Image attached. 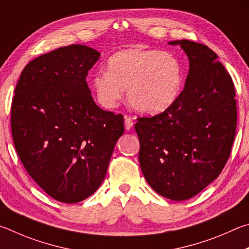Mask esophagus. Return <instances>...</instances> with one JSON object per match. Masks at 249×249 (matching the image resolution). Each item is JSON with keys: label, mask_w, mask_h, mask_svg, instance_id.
Instances as JSON below:
<instances>
[{"label": "esophagus", "mask_w": 249, "mask_h": 249, "mask_svg": "<svg viewBox=\"0 0 249 249\" xmlns=\"http://www.w3.org/2000/svg\"><path fill=\"white\" fill-rule=\"evenodd\" d=\"M132 127H133V120L130 117H125L124 118V128H125V130H128V131H129V130L132 129Z\"/></svg>", "instance_id": "34e87169"}]
</instances>
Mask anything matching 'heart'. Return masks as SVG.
Returning <instances> with one entry per match:
<instances>
[{"label": "heart", "mask_w": 249, "mask_h": 249, "mask_svg": "<svg viewBox=\"0 0 249 249\" xmlns=\"http://www.w3.org/2000/svg\"><path fill=\"white\" fill-rule=\"evenodd\" d=\"M91 86L105 108H115L128 89V102L134 110L155 115L175 104L182 86V68L169 52L130 48L112 54L107 72L95 74Z\"/></svg>", "instance_id": "b5f03b06"}]
</instances>
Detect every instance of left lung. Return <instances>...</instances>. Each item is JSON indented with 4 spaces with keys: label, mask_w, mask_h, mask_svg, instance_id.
I'll use <instances>...</instances> for the list:
<instances>
[{
    "label": "left lung",
    "mask_w": 249,
    "mask_h": 249,
    "mask_svg": "<svg viewBox=\"0 0 249 249\" xmlns=\"http://www.w3.org/2000/svg\"><path fill=\"white\" fill-rule=\"evenodd\" d=\"M189 60L185 89L167 110L139 118V162L144 178L164 198L184 201L217 178L236 131L232 77L210 48L174 40Z\"/></svg>",
    "instance_id": "1"
}]
</instances>
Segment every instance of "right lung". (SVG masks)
I'll return each instance as SVG.
<instances>
[{
  "instance_id": "1",
  "label": "right lung",
  "mask_w": 249,
  "mask_h": 249,
  "mask_svg": "<svg viewBox=\"0 0 249 249\" xmlns=\"http://www.w3.org/2000/svg\"><path fill=\"white\" fill-rule=\"evenodd\" d=\"M100 53L71 45L26 65L12 103V136L29 176L64 203L93 195L106 176L124 117L95 104L85 78Z\"/></svg>"
}]
</instances>
